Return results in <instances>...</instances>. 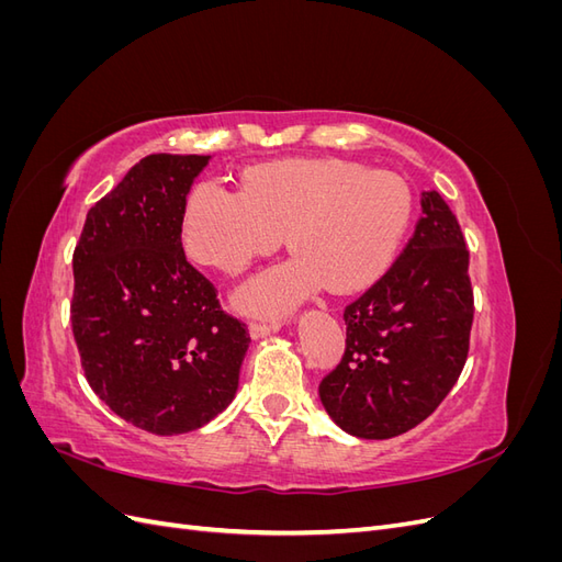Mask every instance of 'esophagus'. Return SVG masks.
<instances>
[{"label":"esophagus","mask_w":562,"mask_h":562,"mask_svg":"<svg viewBox=\"0 0 562 562\" xmlns=\"http://www.w3.org/2000/svg\"><path fill=\"white\" fill-rule=\"evenodd\" d=\"M281 330V321H269V323H250L248 333L252 339H262L267 335H274Z\"/></svg>","instance_id":"34e87169"}]
</instances>
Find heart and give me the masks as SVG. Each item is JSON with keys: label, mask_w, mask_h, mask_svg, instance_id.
I'll return each mask as SVG.
<instances>
[{"label": "heart", "mask_w": 562, "mask_h": 562, "mask_svg": "<svg viewBox=\"0 0 562 562\" xmlns=\"http://www.w3.org/2000/svg\"><path fill=\"white\" fill-rule=\"evenodd\" d=\"M407 184L342 159H291L260 168L246 190L201 180L184 206V246L203 265L239 274L291 232V260L248 279L234 295L248 314H283L323 285L351 293L394 260L411 223Z\"/></svg>", "instance_id": "1"}]
</instances>
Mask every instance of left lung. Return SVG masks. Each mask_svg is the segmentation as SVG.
<instances>
[{
	"label": "left lung",
	"mask_w": 562,
	"mask_h": 562,
	"mask_svg": "<svg viewBox=\"0 0 562 562\" xmlns=\"http://www.w3.org/2000/svg\"><path fill=\"white\" fill-rule=\"evenodd\" d=\"M473 323L469 250L446 199L422 192L398 260L345 310L347 351L318 396L349 436L394 438L443 403L467 363Z\"/></svg>",
	"instance_id": "1"
}]
</instances>
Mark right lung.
I'll list each match as a JSON object with an SVG mask.
<instances>
[{
    "mask_svg": "<svg viewBox=\"0 0 562 562\" xmlns=\"http://www.w3.org/2000/svg\"><path fill=\"white\" fill-rule=\"evenodd\" d=\"M201 155H149L87 215L72 333L95 396L143 431L201 429L236 396L250 337L187 262L182 217Z\"/></svg>",
    "mask_w": 562,
    "mask_h": 562,
    "instance_id": "obj_1",
    "label": "right lung"
}]
</instances>
